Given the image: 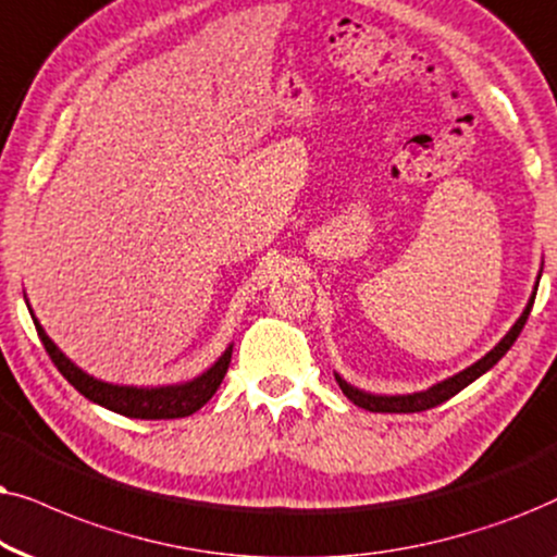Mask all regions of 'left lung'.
Here are the masks:
<instances>
[{
	"label": "left lung",
	"mask_w": 557,
	"mask_h": 557,
	"mask_svg": "<svg viewBox=\"0 0 557 557\" xmlns=\"http://www.w3.org/2000/svg\"><path fill=\"white\" fill-rule=\"evenodd\" d=\"M537 285H540V274H537V283H535V290H532L528 306H524L522 315L517 318L515 325L507 331V336H504L499 344H496L492 351L481 356V359L476 361V364L466 367L463 372H458L454 376H448V380H443L438 384H433V387L422 389V392H412V395H374V392H367V389H359L354 387V384H348L344 376L336 374V382L338 387L344 389V395L351 399L354 405L364 407V410L369 412H422V410H430V407L446 403V399H450L454 395H458L463 387H469L471 382H476L481 374H486L488 369H492L496 361L502 359L504 354L509 351L511 344H515L517 336H520L524 323H528V315L532 310V302H535V295H537Z\"/></svg>",
	"instance_id": "1"
}]
</instances>
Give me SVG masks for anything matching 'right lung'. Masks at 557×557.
I'll list each match as a JSON object with an SVG mask.
<instances>
[{
  "label": "right lung",
  "mask_w": 557,
  "mask_h": 557,
  "mask_svg": "<svg viewBox=\"0 0 557 557\" xmlns=\"http://www.w3.org/2000/svg\"><path fill=\"white\" fill-rule=\"evenodd\" d=\"M27 302V298H25ZM29 315H33V323L37 329V336H40L42 346L53 364L58 367L65 380H69L73 387H76L81 395L91 403L107 407L111 412L124 414V418H135V420H175V418H188L196 410L209 403L213 397V392L219 389L221 380L226 376L228 361H232V351L234 344H228L224 348V354L219 356L213 364L206 369L203 374L193 376L188 382H177V384H160V387H135V384H111L103 380H96V376L86 374L84 369L73 364V361L65 356L61 348L55 346V341L48 336L46 329H42L40 321H37L33 308H29Z\"/></svg>",
  "instance_id": "right-lung-1"
}]
</instances>
